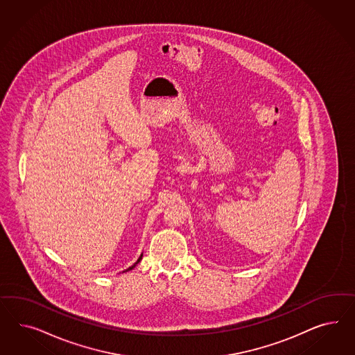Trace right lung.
Returning a JSON list of instances; mask_svg holds the SVG:
<instances>
[{
  "instance_id": "right-lung-1",
  "label": "right lung",
  "mask_w": 355,
  "mask_h": 355,
  "mask_svg": "<svg viewBox=\"0 0 355 355\" xmlns=\"http://www.w3.org/2000/svg\"><path fill=\"white\" fill-rule=\"evenodd\" d=\"M140 260H141V255H140V258L137 260V263H134V266H131L130 268L126 269V270H130V269L135 268V266L139 263Z\"/></svg>"
}]
</instances>
